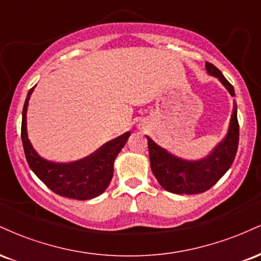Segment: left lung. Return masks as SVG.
Instances as JSON below:
<instances>
[{"label": "left lung", "instance_id": "8db88e82", "mask_svg": "<svg viewBox=\"0 0 261 261\" xmlns=\"http://www.w3.org/2000/svg\"><path fill=\"white\" fill-rule=\"evenodd\" d=\"M206 70L211 76L217 77L234 95V89L222 72L215 65L206 62ZM151 169L160 184L173 194H201L208 190L220 180L234 161L239 141V124L237 119V106L234 104L230 116L227 136L211 154L203 160L187 161L175 157L166 149L160 147L147 136Z\"/></svg>", "mask_w": 261, "mask_h": 261}]
</instances>
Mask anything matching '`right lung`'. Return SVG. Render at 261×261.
Instances as JSON below:
<instances>
[{
	"mask_svg": "<svg viewBox=\"0 0 261 261\" xmlns=\"http://www.w3.org/2000/svg\"><path fill=\"white\" fill-rule=\"evenodd\" d=\"M33 89L34 87L29 89L23 107L20 130L23 148L31 169L50 190L60 196L77 200H89L99 196L112 180L114 161L130 137V133L109 141L83 160L70 163H55L44 160L33 148L27 134V110Z\"/></svg>",
	"mask_w": 261,
	"mask_h": 261,
	"instance_id": "obj_1",
	"label": "right lung"
}]
</instances>
